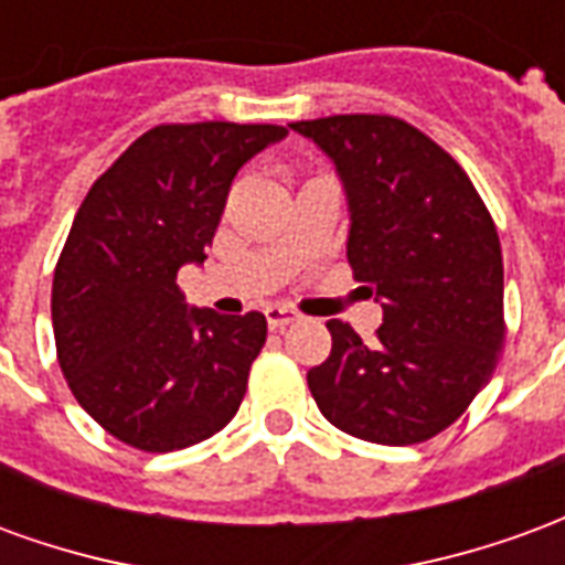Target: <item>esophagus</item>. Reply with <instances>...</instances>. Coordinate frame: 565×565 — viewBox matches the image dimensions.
I'll use <instances>...</instances> for the list:
<instances>
[{
    "mask_svg": "<svg viewBox=\"0 0 565 565\" xmlns=\"http://www.w3.org/2000/svg\"><path fill=\"white\" fill-rule=\"evenodd\" d=\"M266 320H269V330H287L290 323H299L302 315L294 311V308H281V306H271L266 308Z\"/></svg>",
    "mask_w": 565,
    "mask_h": 565,
    "instance_id": "obj_1",
    "label": "esophagus"
}]
</instances>
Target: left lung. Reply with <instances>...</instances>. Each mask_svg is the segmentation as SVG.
Returning <instances> with one entry per match:
<instances>
[{"instance_id":"obj_1","label":"left lung","mask_w":565,"mask_h":565,"mask_svg":"<svg viewBox=\"0 0 565 565\" xmlns=\"http://www.w3.org/2000/svg\"><path fill=\"white\" fill-rule=\"evenodd\" d=\"M342 178L348 263L384 308L375 342L330 320V356L308 372L320 415L375 445L448 429L497 366L505 339L502 247L460 162L391 115L290 124Z\"/></svg>"}]
</instances>
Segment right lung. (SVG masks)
Wrapping results in <instances>:
<instances>
[{
  "mask_svg": "<svg viewBox=\"0 0 565 565\" xmlns=\"http://www.w3.org/2000/svg\"><path fill=\"white\" fill-rule=\"evenodd\" d=\"M284 136L275 124H162L81 202L54 269L56 360L81 408L132 448L205 441L245 399L266 318L186 311L178 269L205 259L238 169Z\"/></svg>",
  "mask_w": 565,
  "mask_h": 565,
  "instance_id": "obj_1",
  "label": "right lung"
}]
</instances>
